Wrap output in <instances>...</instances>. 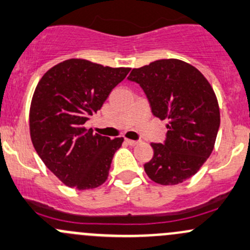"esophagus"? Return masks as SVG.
Listing matches in <instances>:
<instances>
[{"label":"esophagus","mask_w":250,"mask_h":250,"mask_svg":"<svg viewBox=\"0 0 250 250\" xmlns=\"http://www.w3.org/2000/svg\"><path fill=\"white\" fill-rule=\"evenodd\" d=\"M125 143H127L129 146H135V145H138L139 141H136V140H130V139H125Z\"/></svg>","instance_id":"1"}]
</instances>
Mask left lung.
Returning <instances> with one entry per match:
<instances>
[{
  "mask_svg": "<svg viewBox=\"0 0 250 250\" xmlns=\"http://www.w3.org/2000/svg\"><path fill=\"white\" fill-rule=\"evenodd\" d=\"M128 80L140 85L154 116L169 120L164 143L151 144L154 154L144 165L147 176L159 185L182 183L213 151L220 125L213 88L195 67L176 59L134 68Z\"/></svg>",
  "mask_w": 250,
  "mask_h": 250,
  "instance_id": "obj_1",
  "label": "left lung"
}]
</instances>
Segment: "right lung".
Masks as SVG:
<instances>
[{
    "label": "right lung",
    "instance_id": "right-lung-1",
    "mask_svg": "<svg viewBox=\"0 0 250 250\" xmlns=\"http://www.w3.org/2000/svg\"><path fill=\"white\" fill-rule=\"evenodd\" d=\"M129 70L70 59L49 69L37 85L30 109L32 144L46 167L68 187L85 190L106 181L123 138L111 140L83 125Z\"/></svg>",
    "mask_w": 250,
    "mask_h": 250
}]
</instances>
